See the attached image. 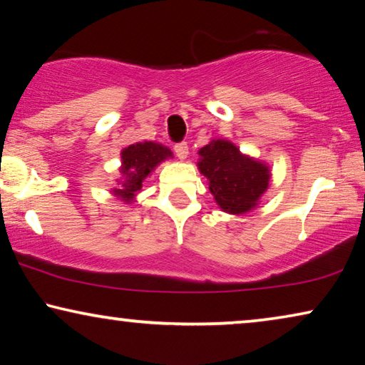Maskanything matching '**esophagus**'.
<instances>
[{"label":"esophagus","instance_id":"34e87169","mask_svg":"<svg viewBox=\"0 0 365 365\" xmlns=\"http://www.w3.org/2000/svg\"><path fill=\"white\" fill-rule=\"evenodd\" d=\"M173 150H175V154L178 159H187L188 155V144L185 143V140H182V143H177L175 145H173Z\"/></svg>","mask_w":365,"mask_h":365}]
</instances>
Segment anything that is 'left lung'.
<instances>
[{
    "instance_id": "8db88e82",
    "label": "left lung",
    "mask_w": 365,
    "mask_h": 365,
    "mask_svg": "<svg viewBox=\"0 0 365 365\" xmlns=\"http://www.w3.org/2000/svg\"><path fill=\"white\" fill-rule=\"evenodd\" d=\"M200 155V172L210 180L216 203L227 213L239 215L254 208L269 187L267 167L242 155L227 140H213Z\"/></svg>"
}]
</instances>
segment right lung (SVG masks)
Returning <instances> with one entry per match:
<instances>
[{"mask_svg": "<svg viewBox=\"0 0 365 365\" xmlns=\"http://www.w3.org/2000/svg\"><path fill=\"white\" fill-rule=\"evenodd\" d=\"M172 155V152L160 144L154 143H138L129 145L123 150V167H121V182L119 188L114 190L123 200H133L134 193L143 187V180L149 175L152 168L159 162Z\"/></svg>", "mask_w": 365, "mask_h": 365, "instance_id": "right-lung-1", "label": "right lung"}]
</instances>
